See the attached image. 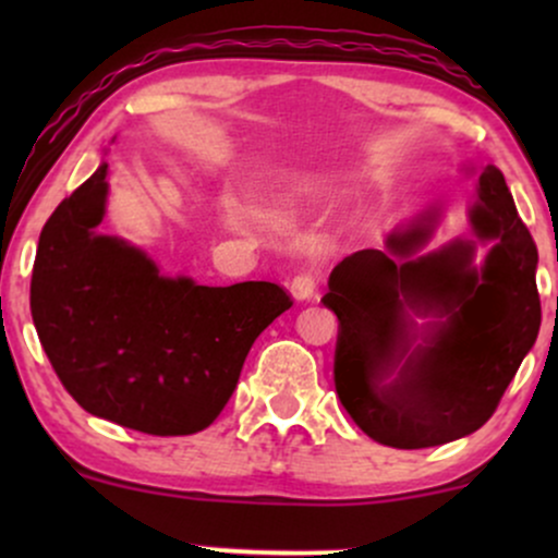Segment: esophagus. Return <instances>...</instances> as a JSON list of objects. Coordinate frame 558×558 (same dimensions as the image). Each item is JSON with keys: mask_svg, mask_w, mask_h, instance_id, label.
<instances>
[{"mask_svg": "<svg viewBox=\"0 0 558 558\" xmlns=\"http://www.w3.org/2000/svg\"><path fill=\"white\" fill-rule=\"evenodd\" d=\"M317 288H319V272H312V270H304L299 275H293L291 280V293L296 299H312L317 296Z\"/></svg>", "mask_w": 558, "mask_h": 558, "instance_id": "obj_1", "label": "esophagus"}]
</instances>
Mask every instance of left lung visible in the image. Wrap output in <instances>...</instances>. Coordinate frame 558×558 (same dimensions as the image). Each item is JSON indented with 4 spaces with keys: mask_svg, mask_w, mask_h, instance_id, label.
Wrapping results in <instances>:
<instances>
[{
    "mask_svg": "<svg viewBox=\"0 0 558 558\" xmlns=\"http://www.w3.org/2000/svg\"><path fill=\"white\" fill-rule=\"evenodd\" d=\"M472 226L477 239H496L480 272L472 267L475 246L453 241L403 265L377 248H362L330 275L323 304L338 317L336 393L377 444L427 448L480 430L533 349L541 330L537 246L517 215L504 172L493 165L480 175ZM427 235L430 228H414L390 235L388 246L412 254ZM422 271L445 308L454 310L449 332L401 381L380 387L402 329L398 291Z\"/></svg>",
    "mask_w": 558,
    "mask_h": 558,
    "instance_id": "1",
    "label": "left lung"
}]
</instances>
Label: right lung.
I'll list each match as a JSON object with an SVG mask.
<instances>
[{"mask_svg": "<svg viewBox=\"0 0 558 558\" xmlns=\"http://www.w3.org/2000/svg\"><path fill=\"white\" fill-rule=\"evenodd\" d=\"M107 165L41 230L31 315L57 377L88 414L146 435H191L233 396L248 349L291 310L283 286L162 278L125 241L96 233Z\"/></svg>", "mask_w": 558, "mask_h": 558, "instance_id": "1", "label": "right lung"}]
</instances>
